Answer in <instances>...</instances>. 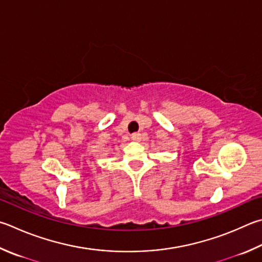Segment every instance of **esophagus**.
<instances>
[{"mask_svg":"<svg viewBox=\"0 0 262 262\" xmlns=\"http://www.w3.org/2000/svg\"><path fill=\"white\" fill-rule=\"evenodd\" d=\"M132 140L133 141H140L141 140L140 133H134V134H132Z\"/></svg>","mask_w":262,"mask_h":262,"instance_id":"34e87169","label":"esophagus"}]
</instances>
